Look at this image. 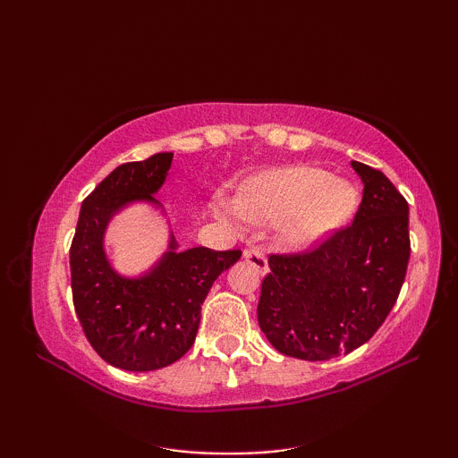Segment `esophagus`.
<instances>
[{
  "label": "esophagus",
  "mask_w": 458,
  "mask_h": 458,
  "mask_svg": "<svg viewBox=\"0 0 458 458\" xmlns=\"http://www.w3.org/2000/svg\"><path fill=\"white\" fill-rule=\"evenodd\" d=\"M244 258L250 261L251 266L258 267L259 274H266L267 271V258L264 251H261L258 246H250L244 250Z\"/></svg>",
  "instance_id": "1"
}]
</instances>
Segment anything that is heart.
<instances>
[{"label": "heart", "mask_w": 458, "mask_h": 458, "mask_svg": "<svg viewBox=\"0 0 458 458\" xmlns=\"http://www.w3.org/2000/svg\"><path fill=\"white\" fill-rule=\"evenodd\" d=\"M356 192L344 181L330 179L313 167H291L259 174L240 191V210L250 218L271 220L291 216L285 238L293 246H307L344 222L354 210ZM230 216L234 208L224 207Z\"/></svg>", "instance_id": "1"}]
</instances>
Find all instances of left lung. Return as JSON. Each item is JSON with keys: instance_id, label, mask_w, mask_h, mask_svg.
<instances>
[{"instance_id": "8db88e82", "label": "left lung", "mask_w": 458, "mask_h": 458, "mask_svg": "<svg viewBox=\"0 0 458 458\" xmlns=\"http://www.w3.org/2000/svg\"><path fill=\"white\" fill-rule=\"evenodd\" d=\"M364 182L354 220L299 254H271L258 320L281 354L328 360L368 343L390 315L410 261V207L382 171Z\"/></svg>"}]
</instances>
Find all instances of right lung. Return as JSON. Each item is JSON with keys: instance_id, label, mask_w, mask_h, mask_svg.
I'll return each mask as SVG.
<instances>
[{"instance_id": "obj_1", "label": "right lung", "mask_w": 458, "mask_h": 458, "mask_svg": "<svg viewBox=\"0 0 458 458\" xmlns=\"http://www.w3.org/2000/svg\"><path fill=\"white\" fill-rule=\"evenodd\" d=\"M173 163V153L115 167L84 199L71 246L72 301L82 330L106 362L149 372L177 362L197 338L200 305L222 271L240 259V250L191 248L169 251L141 277L115 274L104 251L110 218L133 200L153 199Z\"/></svg>"}]
</instances>
